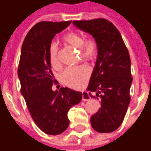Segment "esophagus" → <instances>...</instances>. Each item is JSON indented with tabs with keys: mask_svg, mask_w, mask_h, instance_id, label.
Returning <instances> with one entry per match:
<instances>
[{
	"mask_svg": "<svg viewBox=\"0 0 151 151\" xmlns=\"http://www.w3.org/2000/svg\"><path fill=\"white\" fill-rule=\"evenodd\" d=\"M90 95L86 93V92H82V99L83 101H87V100H90Z\"/></svg>",
	"mask_w": 151,
	"mask_h": 151,
	"instance_id": "obj_1",
	"label": "esophagus"
}]
</instances>
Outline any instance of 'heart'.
<instances>
[{"instance_id": "obj_1", "label": "heart", "mask_w": 151, "mask_h": 151, "mask_svg": "<svg viewBox=\"0 0 151 151\" xmlns=\"http://www.w3.org/2000/svg\"><path fill=\"white\" fill-rule=\"evenodd\" d=\"M61 40L65 44L79 48V55L82 60L93 61L98 56V43L94 38L84 40L83 35L78 32L69 31L62 36ZM50 65L54 69H58L60 65L58 57V48L56 43L50 45L47 52ZM91 71L87 66L78 65L66 68L60 75V80L64 85L70 88L78 89L90 76Z\"/></svg>"}]
</instances>
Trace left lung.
<instances>
[{
  "instance_id": "8db88e82",
  "label": "left lung",
  "mask_w": 151,
  "mask_h": 151,
  "mask_svg": "<svg viewBox=\"0 0 151 151\" xmlns=\"http://www.w3.org/2000/svg\"><path fill=\"white\" fill-rule=\"evenodd\" d=\"M73 24L92 35L98 43V57L88 90L97 92L101 108L92 116L91 123L99 133H111L122 124L130 103L133 78L129 53L119 31L107 19L74 21Z\"/></svg>"
}]
</instances>
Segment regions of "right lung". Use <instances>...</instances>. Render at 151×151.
I'll list each match as a JSON object with an SVG mask.
<instances>
[{"instance_id":"1","label":"right lung","mask_w":151,"mask_h":151,"mask_svg":"<svg viewBox=\"0 0 151 151\" xmlns=\"http://www.w3.org/2000/svg\"><path fill=\"white\" fill-rule=\"evenodd\" d=\"M71 21L38 22L29 31L22 43L18 74L21 93L32 119L47 134L57 135L68 128V112L82 100L81 92L68 87L53 91L56 83L49 63L47 52L57 33Z\"/></svg>"}]
</instances>
